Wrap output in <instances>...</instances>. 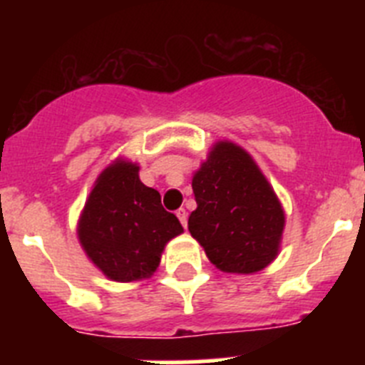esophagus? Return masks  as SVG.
I'll use <instances>...</instances> for the list:
<instances>
[{
    "label": "esophagus",
    "instance_id": "34e87169",
    "mask_svg": "<svg viewBox=\"0 0 365 365\" xmlns=\"http://www.w3.org/2000/svg\"><path fill=\"white\" fill-rule=\"evenodd\" d=\"M177 217H179V221L182 227H186V225H188V212H186L185 208H179V210H177Z\"/></svg>",
    "mask_w": 365,
    "mask_h": 365
}]
</instances>
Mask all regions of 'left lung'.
I'll return each mask as SVG.
<instances>
[{
	"mask_svg": "<svg viewBox=\"0 0 365 365\" xmlns=\"http://www.w3.org/2000/svg\"><path fill=\"white\" fill-rule=\"evenodd\" d=\"M188 230L222 272L252 274L278 256L285 214L252 157L217 143L192 180Z\"/></svg>",
	"mask_w": 365,
	"mask_h": 365,
	"instance_id": "8db88e82",
	"label": "left lung"
}]
</instances>
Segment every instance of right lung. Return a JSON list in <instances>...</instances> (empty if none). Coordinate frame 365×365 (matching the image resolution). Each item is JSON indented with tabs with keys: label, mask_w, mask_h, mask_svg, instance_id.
Wrapping results in <instances>:
<instances>
[{
	"label": "right lung",
	"mask_w": 365,
	"mask_h": 365,
	"mask_svg": "<svg viewBox=\"0 0 365 365\" xmlns=\"http://www.w3.org/2000/svg\"><path fill=\"white\" fill-rule=\"evenodd\" d=\"M182 232L160 193L138 179L137 164L117 160L96 180L78 222L89 259L109 279L135 282L159 267L168 241Z\"/></svg>",
	"instance_id": "add662e5"
}]
</instances>
